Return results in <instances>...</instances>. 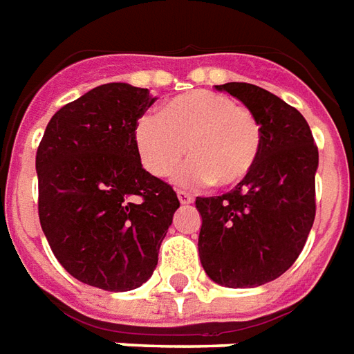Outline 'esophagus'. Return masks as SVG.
Segmentation results:
<instances>
[{
  "instance_id": "obj_1",
  "label": "esophagus",
  "mask_w": 354,
  "mask_h": 354,
  "mask_svg": "<svg viewBox=\"0 0 354 354\" xmlns=\"http://www.w3.org/2000/svg\"><path fill=\"white\" fill-rule=\"evenodd\" d=\"M177 196H179V202H181V204H191L192 202L191 194H189L187 191H181V189L177 191Z\"/></svg>"
}]
</instances>
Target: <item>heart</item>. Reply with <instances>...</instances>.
Returning <instances> with one entry per match:
<instances>
[{"label":"heart","mask_w":354,"mask_h":354,"mask_svg":"<svg viewBox=\"0 0 354 354\" xmlns=\"http://www.w3.org/2000/svg\"><path fill=\"white\" fill-rule=\"evenodd\" d=\"M133 142L153 177L171 175L187 153L192 162L183 169V181L237 187L258 165L262 127L250 109L225 94L192 90L163 104L160 115L138 117Z\"/></svg>","instance_id":"obj_1"}]
</instances>
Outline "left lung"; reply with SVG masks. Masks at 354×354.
<instances>
[{
  "label": "left lung",
  "mask_w": 354,
  "mask_h": 354,
  "mask_svg": "<svg viewBox=\"0 0 354 354\" xmlns=\"http://www.w3.org/2000/svg\"><path fill=\"white\" fill-rule=\"evenodd\" d=\"M262 127V153L247 181L221 196H198V250L219 285L258 287L299 258L316 216L318 146L306 119L275 94L248 82L219 84Z\"/></svg>",
  "instance_id": "left-lung-1"
}]
</instances>
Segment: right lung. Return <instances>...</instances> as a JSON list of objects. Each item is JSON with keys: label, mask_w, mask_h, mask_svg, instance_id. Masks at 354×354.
Returning <instances> with one entry per match:
<instances>
[{"label": "right lung", "mask_w": 354, "mask_h": 354, "mask_svg": "<svg viewBox=\"0 0 354 354\" xmlns=\"http://www.w3.org/2000/svg\"><path fill=\"white\" fill-rule=\"evenodd\" d=\"M153 100L125 82L96 86L51 117L36 152L38 216L51 252L104 291L148 281L173 214L169 183L146 171L133 127Z\"/></svg>", "instance_id": "obj_1"}]
</instances>
